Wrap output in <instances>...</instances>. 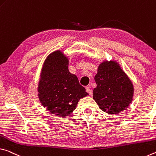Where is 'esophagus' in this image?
<instances>
[{
	"mask_svg": "<svg viewBox=\"0 0 156 156\" xmlns=\"http://www.w3.org/2000/svg\"><path fill=\"white\" fill-rule=\"evenodd\" d=\"M86 92H87V93L89 94V95H92V94H93V90H92L90 88L86 87Z\"/></svg>",
	"mask_w": 156,
	"mask_h": 156,
	"instance_id": "obj_1",
	"label": "esophagus"
}]
</instances>
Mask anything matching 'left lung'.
Listing matches in <instances>:
<instances>
[{
	"label": "left lung",
	"mask_w": 156,
	"mask_h": 156,
	"mask_svg": "<svg viewBox=\"0 0 156 156\" xmlns=\"http://www.w3.org/2000/svg\"><path fill=\"white\" fill-rule=\"evenodd\" d=\"M97 87L93 99L99 108L109 114H117L132 101L133 87L131 80L115 61H104L95 76Z\"/></svg>",
	"instance_id": "1"
}]
</instances>
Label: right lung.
<instances>
[{"label": "right lung", "mask_w": 156, "mask_h": 156, "mask_svg": "<svg viewBox=\"0 0 156 156\" xmlns=\"http://www.w3.org/2000/svg\"><path fill=\"white\" fill-rule=\"evenodd\" d=\"M42 105L57 116L65 117L75 109L81 98L88 95L76 76L68 70V59L61 51L48 56L39 83Z\"/></svg>", "instance_id": "1"}]
</instances>
